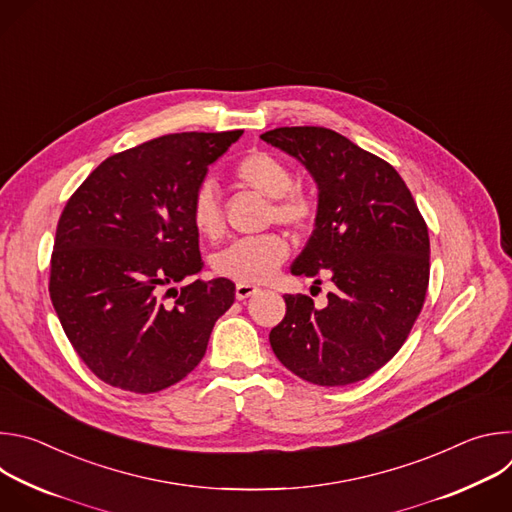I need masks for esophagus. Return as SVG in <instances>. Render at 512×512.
<instances>
[{
    "mask_svg": "<svg viewBox=\"0 0 512 512\" xmlns=\"http://www.w3.org/2000/svg\"><path fill=\"white\" fill-rule=\"evenodd\" d=\"M257 287L255 285H249V283H237V287H235V296H237V300H247V298H251L253 294H257Z\"/></svg>",
    "mask_w": 512,
    "mask_h": 512,
    "instance_id": "1",
    "label": "esophagus"
}]
</instances>
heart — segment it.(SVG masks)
Segmentation results:
<instances>
[{
  "label": "heart",
  "mask_w": 512,
  "mask_h": 512,
  "mask_svg": "<svg viewBox=\"0 0 512 512\" xmlns=\"http://www.w3.org/2000/svg\"><path fill=\"white\" fill-rule=\"evenodd\" d=\"M239 184L271 198L267 218L287 229L306 231L314 225L318 204L302 188L294 186V172L275 154L253 150L243 156L233 170ZM190 221L204 239H218L225 231L221 200L210 182L198 186L190 202ZM289 245L277 235L247 237L231 243L212 257V269L239 283H263L271 279L277 267L287 259Z\"/></svg>",
  "instance_id": "heart-1"
}]
</instances>
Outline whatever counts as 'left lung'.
Listing matches in <instances>:
<instances>
[{"label": "left lung", "mask_w": 512, "mask_h": 512, "mask_svg": "<svg viewBox=\"0 0 512 512\" xmlns=\"http://www.w3.org/2000/svg\"><path fill=\"white\" fill-rule=\"evenodd\" d=\"M261 139L300 160L318 184L316 227L291 273H330L334 283L320 310L308 296H285L271 348L314 385L367 379L399 352L423 308L427 225L397 170L344 135L304 125Z\"/></svg>", "instance_id": "8db88e82"}]
</instances>
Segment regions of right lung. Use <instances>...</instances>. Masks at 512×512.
<instances>
[{"label":"right lung","instance_id":"obj_1","mask_svg":"<svg viewBox=\"0 0 512 512\" xmlns=\"http://www.w3.org/2000/svg\"><path fill=\"white\" fill-rule=\"evenodd\" d=\"M241 135L145 141L107 158L68 198L48 291L66 338L103 383L141 395L176 385L233 306L231 279L174 283L202 269L190 202L208 166Z\"/></svg>","mask_w":512,"mask_h":512}]
</instances>
